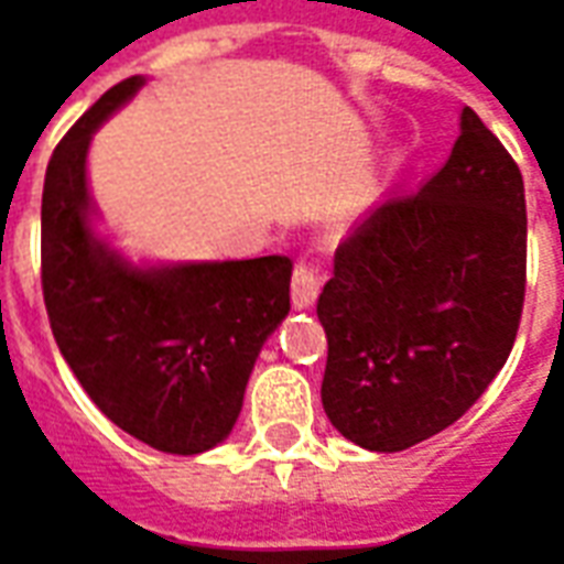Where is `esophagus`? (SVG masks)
Wrapping results in <instances>:
<instances>
[{
  "mask_svg": "<svg viewBox=\"0 0 564 564\" xmlns=\"http://www.w3.org/2000/svg\"><path fill=\"white\" fill-rule=\"evenodd\" d=\"M318 288H322V270L312 261H300L294 267V279H291V303L294 310H310L318 300Z\"/></svg>",
  "mask_w": 564,
  "mask_h": 564,
  "instance_id": "obj_1",
  "label": "esophagus"
}]
</instances>
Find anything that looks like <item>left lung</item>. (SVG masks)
Returning <instances> with one entry per match:
<instances>
[{"instance_id":"1","label":"left lung","mask_w":564,"mask_h":564,"mask_svg":"<svg viewBox=\"0 0 564 564\" xmlns=\"http://www.w3.org/2000/svg\"><path fill=\"white\" fill-rule=\"evenodd\" d=\"M523 297V174L463 108L445 167L384 197L336 249L318 297L330 423L378 454L447 430L505 367Z\"/></svg>"}]
</instances>
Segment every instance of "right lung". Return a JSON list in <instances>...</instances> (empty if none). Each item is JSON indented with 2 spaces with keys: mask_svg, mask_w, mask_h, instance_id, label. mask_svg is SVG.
I'll return each mask as SVG.
<instances>
[{
  "mask_svg": "<svg viewBox=\"0 0 564 564\" xmlns=\"http://www.w3.org/2000/svg\"><path fill=\"white\" fill-rule=\"evenodd\" d=\"M143 86L98 98L53 150L41 195V288L53 339L89 400L164 454L231 435L267 336L291 310V258L131 264L93 228L86 152Z\"/></svg>",
  "mask_w": 564,
  "mask_h": 564,
  "instance_id": "add662e5",
  "label": "right lung"
}]
</instances>
